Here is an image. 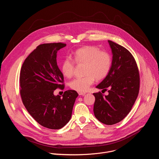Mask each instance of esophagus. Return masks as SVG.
Instances as JSON below:
<instances>
[{
    "mask_svg": "<svg viewBox=\"0 0 159 159\" xmlns=\"http://www.w3.org/2000/svg\"><path fill=\"white\" fill-rule=\"evenodd\" d=\"M78 94L79 95H84L86 93L84 92H78Z\"/></svg>",
    "mask_w": 159,
    "mask_h": 159,
    "instance_id": "34e87169",
    "label": "esophagus"
}]
</instances>
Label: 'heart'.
<instances>
[{
  "label": "heart",
  "mask_w": 159,
  "mask_h": 159,
  "mask_svg": "<svg viewBox=\"0 0 159 159\" xmlns=\"http://www.w3.org/2000/svg\"><path fill=\"white\" fill-rule=\"evenodd\" d=\"M73 61L70 57H65L61 62V70L65 77L71 78L76 64H84V76L77 78L70 83V88L78 92H85L93 84L95 78H105L110 72L112 59L107 51H101L98 48L86 46L76 49L72 54Z\"/></svg>",
  "instance_id": "1"
}]
</instances>
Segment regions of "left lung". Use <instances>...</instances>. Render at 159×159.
<instances>
[{
    "instance_id": "obj_1",
    "label": "left lung",
    "mask_w": 159,
    "mask_h": 159,
    "mask_svg": "<svg viewBox=\"0 0 159 159\" xmlns=\"http://www.w3.org/2000/svg\"><path fill=\"white\" fill-rule=\"evenodd\" d=\"M108 41L113 55L111 66L108 75L96 88L108 89V94L93 93V111L100 122L111 125L121 121L132 110L139 92L140 76L132 54L124 47Z\"/></svg>"
}]
</instances>
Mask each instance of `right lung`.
<instances>
[{
  "label": "right lung",
  "instance_id": "1",
  "mask_svg": "<svg viewBox=\"0 0 159 159\" xmlns=\"http://www.w3.org/2000/svg\"><path fill=\"white\" fill-rule=\"evenodd\" d=\"M66 44L39 45L25 59L20 73V93L29 114L41 125L49 129L62 128L70 120L76 98L75 90L55 96L57 88H65L64 77L59 69L57 51Z\"/></svg>",
  "mask_w": 159,
  "mask_h": 159
}]
</instances>
